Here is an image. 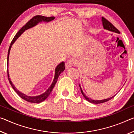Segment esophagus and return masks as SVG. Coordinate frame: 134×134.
Returning <instances> with one entry per match:
<instances>
[{"label": "esophagus", "instance_id": "esophagus-1", "mask_svg": "<svg viewBox=\"0 0 134 134\" xmlns=\"http://www.w3.org/2000/svg\"><path fill=\"white\" fill-rule=\"evenodd\" d=\"M76 64H77V61L74 58H71L69 59L66 63H65V68H66V69H67L71 66H73V65H76Z\"/></svg>", "mask_w": 134, "mask_h": 134}]
</instances>
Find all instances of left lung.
<instances>
[{"label":"left lung","mask_w":134,"mask_h":134,"mask_svg":"<svg viewBox=\"0 0 134 134\" xmlns=\"http://www.w3.org/2000/svg\"><path fill=\"white\" fill-rule=\"evenodd\" d=\"M102 23H103V27L104 29H105V30H107L110 31H112V32H114V33H120V31L118 30V29H117L114 26V25L111 24V23L109 22V21L107 20H106L105 18L104 17H102ZM79 86H80V91H81V92L83 95V96L85 97V98L87 101L90 102L91 103H94V104H100V103H105V102H107L108 101L110 100V99L113 98H114V97L115 96V95H114V96L111 97L109 98H107V99H103V100H92V99L90 98H88V97L86 96V95L84 94L83 92V91L82 90L81 87H80V85H79Z\"/></svg>","instance_id":"obj_1"}]
</instances>
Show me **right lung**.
Returning <instances> with one entry per match:
<instances>
[{"instance_id":"obj_1","label":"right lung","mask_w":134,"mask_h":134,"mask_svg":"<svg viewBox=\"0 0 134 134\" xmlns=\"http://www.w3.org/2000/svg\"><path fill=\"white\" fill-rule=\"evenodd\" d=\"M54 19H55L54 16H49V17H47V16H44L42 15H36V16H33V17L31 18V20H30V21H29L28 22H27L26 24H25L24 26H23L22 28H21L20 30L18 31L17 33L16 34V35L15 36L13 40H12L11 43H10V44L9 48V50H8V58H7V65H8L7 73H8V80H9V82L10 83V85H11V86L12 87V88L14 89V90L16 92V94H17L21 98H23L25 101L30 102V103H41V102L43 101L44 100H45V99L47 98L51 94V92H52L54 87L55 86V85L59 75H60V74L65 70V63L64 62L59 63V64L56 67L55 70V76H54V80H53V82L52 83L51 85L49 86V88L48 89V90L46 91V92H44L43 94H42L41 95H38V96H35V97L27 96V95H25L24 94H23V93H21V92H20V91L16 90L9 78V72H8V61H9V56L10 48H11L12 44L15 42V40L18 39V37L20 36L21 34L24 32V31H25V30H26L29 29L30 28H31V27H33L34 26H35V25H36L39 23L42 22V21H43V22L48 23V22H49L51 21L54 20Z\"/></svg>"}]
</instances>
